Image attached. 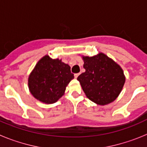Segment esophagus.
Listing matches in <instances>:
<instances>
[{"instance_id":"34e87169","label":"esophagus","mask_w":147,"mask_h":147,"mask_svg":"<svg viewBox=\"0 0 147 147\" xmlns=\"http://www.w3.org/2000/svg\"><path fill=\"white\" fill-rule=\"evenodd\" d=\"M79 75H80V74H74V77L75 78H77L78 76H79Z\"/></svg>"}]
</instances>
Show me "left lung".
<instances>
[{"label": "left lung", "instance_id": "1", "mask_svg": "<svg viewBox=\"0 0 147 147\" xmlns=\"http://www.w3.org/2000/svg\"><path fill=\"white\" fill-rule=\"evenodd\" d=\"M85 72L77 77L86 96L99 105L111 103L119 96L125 82L119 65L103 53L82 57Z\"/></svg>", "mask_w": 147, "mask_h": 147}]
</instances>
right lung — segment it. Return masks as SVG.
Wrapping results in <instances>:
<instances>
[{"mask_svg":"<svg viewBox=\"0 0 147 147\" xmlns=\"http://www.w3.org/2000/svg\"><path fill=\"white\" fill-rule=\"evenodd\" d=\"M74 78L68 65L45 55L30 74L28 85L35 98L43 103L53 104L64 95L66 87Z\"/></svg>","mask_w":147,"mask_h":147,"instance_id":"right-lung-1","label":"right lung"}]
</instances>
